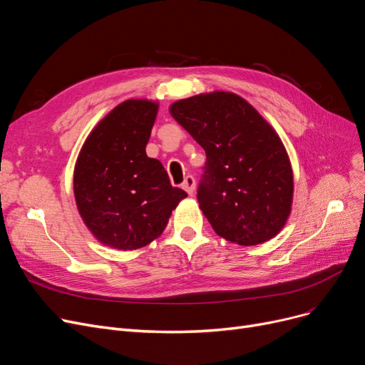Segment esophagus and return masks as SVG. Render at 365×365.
<instances>
[{"mask_svg": "<svg viewBox=\"0 0 365 365\" xmlns=\"http://www.w3.org/2000/svg\"><path fill=\"white\" fill-rule=\"evenodd\" d=\"M182 186H183V189L186 190L189 195H192L194 190H195V179L192 176H186Z\"/></svg>", "mask_w": 365, "mask_h": 365, "instance_id": "esophagus-1", "label": "esophagus"}]
</instances>
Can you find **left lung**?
I'll return each mask as SVG.
<instances>
[{"instance_id": "1", "label": "left lung", "mask_w": 365, "mask_h": 365, "mask_svg": "<svg viewBox=\"0 0 365 365\" xmlns=\"http://www.w3.org/2000/svg\"><path fill=\"white\" fill-rule=\"evenodd\" d=\"M170 113L205 150L197 197L215 232L240 245L279 234L292 213L294 183L274 127L231 91L178 101Z\"/></svg>"}]
</instances>
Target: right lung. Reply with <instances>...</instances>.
<instances>
[{
	"label": "right lung",
	"mask_w": 365,
	"mask_h": 365,
	"mask_svg": "<svg viewBox=\"0 0 365 365\" xmlns=\"http://www.w3.org/2000/svg\"><path fill=\"white\" fill-rule=\"evenodd\" d=\"M158 102L128 99L86 139L73 170L76 208L94 238L138 250L158 238L171 212L187 197L173 187L163 164L146 155Z\"/></svg>",
	"instance_id": "add662e5"
}]
</instances>
